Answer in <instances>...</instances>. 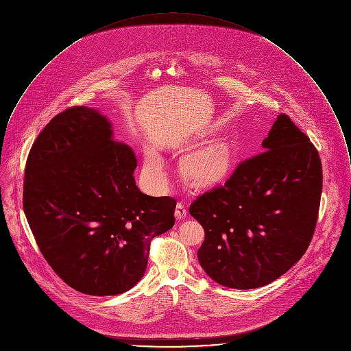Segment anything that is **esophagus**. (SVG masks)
Here are the masks:
<instances>
[{"instance_id":"34e87169","label":"esophagus","mask_w":351,"mask_h":351,"mask_svg":"<svg viewBox=\"0 0 351 351\" xmlns=\"http://www.w3.org/2000/svg\"><path fill=\"white\" fill-rule=\"evenodd\" d=\"M186 208L184 206V204H181V202H178L177 204V206H176V212H174V216H176V219L177 220H184L185 217H186Z\"/></svg>"}]
</instances>
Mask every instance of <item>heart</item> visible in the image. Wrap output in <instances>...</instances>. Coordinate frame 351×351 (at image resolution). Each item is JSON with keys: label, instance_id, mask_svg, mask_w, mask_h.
Instances as JSON below:
<instances>
[{"label": "heart", "instance_id": "1", "mask_svg": "<svg viewBox=\"0 0 351 351\" xmlns=\"http://www.w3.org/2000/svg\"><path fill=\"white\" fill-rule=\"evenodd\" d=\"M223 165V154L216 149H202L184 158L181 169L186 178L197 184H204L212 180L220 171ZM145 169L152 180L158 182L165 181V160L155 151H149L146 154Z\"/></svg>", "mask_w": 351, "mask_h": 351}]
</instances>
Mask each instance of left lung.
I'll list each match as a JSON object with an SVG mask.
<instances>
[{"instance_id": "obj_1", "label": "left lung", "mask_w": 351, "mask_h": 351, "mask_svg": "<svg viewBox=\"0 0 351 351\" xmlns=\"http://www.w3.org/2000/svg\"><path fill=\"white\" fill-rule=\"evenodd\" d=\"M322 184L319 152L280 114L261 152L189 208L205 231L197 251L204 271L234 289L259 288L285 274L311 243Z\"/></svg>"}]
</instances>
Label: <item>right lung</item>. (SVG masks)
Returning a JSON list of instances; mask_svg holds the SVG:
<instances>
[{"mask_svg": "<svg viewBox=\"0 0 351 351\" xmlns=\"http://www.w3.org/2000/svg\"><path fill=\"white\" fill-rule=\"evenodd\" d=\"M136 165L108 117L88 106L56 114L29 151L28 224L53 271L81 293L130 291L146 271L152 238L174 226L177 202L142 193Z\"/></svg>", "mask_w": 351, "mask_h": 351, "instance_id": "1", "label": "right lung"}]
</instances>
